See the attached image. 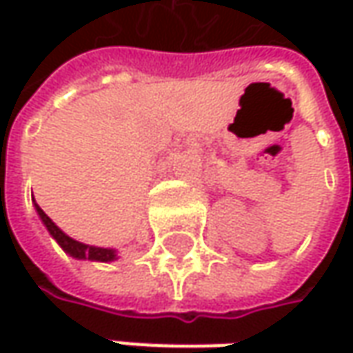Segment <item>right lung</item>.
<instances>
[{
	"mask_svg": "<svg viewBox=\"0 0 353 353\" xmlns=\"http://www.w3.org/2000/svg\"><path fill=\"white\" fill-rule=\"evenodd\" d=\"M34 208L39 212V216H41V220H43V224L47 225V230L50 232V236L54 237L57 241H59V245H61L62 250L66 251V253H70L72 257L76 259H92V261H112V259H116V253L114 250H102V248H94V245H86V243H80V241H76L72 237H68L62 230H59V225H54V222L48 218L45 212L41 210V206L34 202Z\"/></svg>",
	"mask_w": 353,
	"mask_h": 353,
	"instance_id": "right-lung-1",
	"label": "right lung"
}]
</instances>
